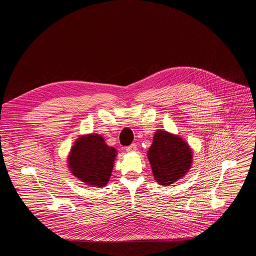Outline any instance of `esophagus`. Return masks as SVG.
<instances>
[{
    "mask_svg": "<svg viewBox=\"0 0 256 256\" xmlns=\"http://www.w3.org/2000/svg\"><path fill=\"white\" fill-rule=\"evenodd\" d=\"M136 149H138V147H136V144H130V146H128V147L126 148V152H134V151H136Z\"/></svg>",
    "mask_w": 256,
    "mask_h": 256,
    "instance_id": "obj_1",
    "label": "esophagus"
}]
</instances>
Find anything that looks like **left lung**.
I'll list each match as a JSON object with an SVG mask.
<instances>
[{
	"label": "left lung",
	"instance_id": "obj_1",
	"mask_svg": "<svg viewBox=\"0 0 256 256\" xmlns=\"http://www.w3.org/2000/svg\"><path fill=\"white\" fill-rule=\"evenodd\" d=\"M148 158L155 180L160 186H168L188 172L192 152L180 136L159 130L153 138Z\"/></svg>",
	"mask_w": 256,
	"mask_h": 256
}]
</instances>
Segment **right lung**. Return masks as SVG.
Wrapping results in <instances>:
<instances>
[{"label":"right lung","mask_w":256,"mask_h":256,"mask_svg":"<svg viewBox=\"0 0 256 256\" xmlns=\"http://www.w3.org/2000/svg\"><path fill=\"white\" fill-rule=\"evenodd\" d=\"M116 150L99 134H86L72 146L68 163L70 173L87 186L103 188L112 176Z\"/></svg>","instance_id":"add662e5"}]
</instances>
